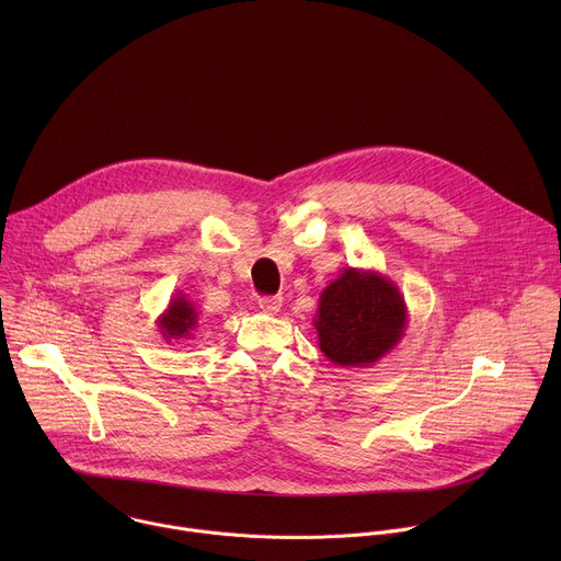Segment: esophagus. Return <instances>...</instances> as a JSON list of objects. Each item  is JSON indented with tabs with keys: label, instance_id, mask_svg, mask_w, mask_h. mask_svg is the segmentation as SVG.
Listing matches in <instances>:
<instances>
[{
	"label": "esophagus",
	"instance_id": "1",
	"mask_svg": "<svg viewBox=\"0 0 561 561\" xmlns=\"http://www.w3.org/2000/svg\"><path fill=\"white\" fill-rule=\"evenodd\" d=\"M260 308L268 314H277L282 310V297H260Z\"/></svg>",
	"mask_w": 561,
	"mask_h": 561
}]
</instances>
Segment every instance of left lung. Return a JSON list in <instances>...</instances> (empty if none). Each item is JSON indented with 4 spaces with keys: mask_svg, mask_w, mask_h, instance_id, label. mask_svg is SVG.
Listing matches in <instances>:
<instances>
[{
    "mask_svg": "<svg viewBox=\"0 0 561 561\" xmlns=\"http://www.w3.org/2000/svg\"><path fill=\"white\" fill-rule=\"evenodd\" d=\"M312 324L329 362L370 368L407 335L409 308L381 273L344 268L319 295Z\"/></svg>",
    "mask_w": 561,
    "mask_h": 561,
    "instance_id": "8db88e82",
    "label": "left lung"
}]
</instances>
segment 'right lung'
<instances>
[{
  "mask_svg": "<svg viewBox=\"0 0 561 561\" xmlns=\"http://www.w3.org/2000/svg\"><path fill=\"white\" fill-rule=\"evenodd\" d=\"M157 329L167 342L191 340L199 329V312L197 306L182 293L171 297L167 310L157 317Z\"/></svg>",
  "mask_w": 561,
  "mask_h": 561,
  "instance_id": "obj_1",
  "label": "right lung"
}]
</instances>
